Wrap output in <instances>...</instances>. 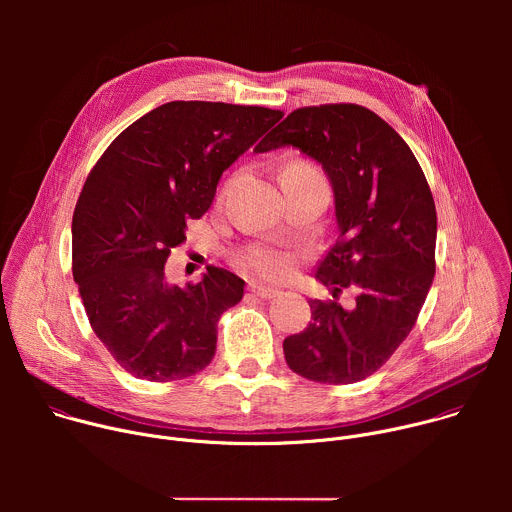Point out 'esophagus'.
Here are the masks:
<instances>
[{"label":"esophagus","instance_id":"34e87169","mask_svg":"<svg viewBox=\"0 0 512 512\" xmlns=\"http://www.w3.org/2000/svg\"><path fill=\"white\" fill-rule=\"evenodd\" d=\"M249 291H253V294L261 300H271V298H277L279 296V289H273V287H267V285H259V283H249Z\"/></svg>","mask_w":512,"mask_h":512}]
</instances>
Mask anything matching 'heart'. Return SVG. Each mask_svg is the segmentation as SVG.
Returning <instances> with one entry per match:
<instances>
[{
  "label": "heart",
  "instance_id": "1",
  "mask_svg": "<svg viewBox=\"0 0 512 512\" xmlns=\"http://www.w3.org/2000/svg\"><path fill=\"white\" fill-rule=\"evenodd\" d=\"M287 178H322V176L312 164L304 160H291L281 170V180H287ZM239 263L267 279H281L291 271V257L285 251H277L263 245H253L245 249L239 257Z\"/></svg>",
  "mask_w": 512,
  "mask_h": 512
}]
</instances>
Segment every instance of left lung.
Instances as JSON below:
<instances>
[{"mask_svg":"<svg viewBox=\"0 0 512 512\" xmlns=\"http://www.w3.org/2000/svg\"><path fill=\"white\" fill-rule=\"evenodd\" d=\"M294 145L326 170L338 239L316 277L332 289L310 300L312 322L283 340L289 369L316 383L371 377L409 336L435 273L437 214L425 174L403 137L354 103L291 111L257 152ZM352 286L357 306L336 302Z\"/></svg>","mask_w":512,"mask_h":512,"instance_id":"8db88e82","label":"left lung"}]
</instances>
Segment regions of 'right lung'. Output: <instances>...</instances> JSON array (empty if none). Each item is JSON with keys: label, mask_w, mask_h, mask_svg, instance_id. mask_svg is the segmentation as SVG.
Masks as SVG:
<instances>
[{"label": "right lung", "mask_w": 512, "mask_h": 512, "mask_svg": "<svg viewBox=\"0 0 512 512\" xmlns=\"http://www.w3.org/2000/svg\"><path fill=\"white\" fill-rule=\"evenodd\" d=\"M281 117L172 101L123 129L93 166L72 214V277L93 332L135 379L180 381L210 364L218 320L241 302L245 281L210 265L178 287L164 267L223 172Z\"/></svg>", "instance_id": "obj_1"}]
</instances>
